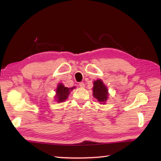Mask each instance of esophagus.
<instances>
[{
	"label": "esophagus",
	"mask_w": 161,
	"mask_h": 161,
	"mask_svg": "<svg viewBox=\"0 0 161 161\" xmlns=\"http://www.w3.org/2000/svg\"><path fill=\"white\" fill-rule=\"evenodd\" d=\"M79 86H80V88H84L85 87V84H84V82H80V84H79Z\"/></svg>",
	"instance_id": "34e87169"
}]
</instances>
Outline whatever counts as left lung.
Masks as SVG:
<instances>
[{
  "label": "left lung",
  "instance_id": "8db88e82",
  "mask_svg": "<svg viewBox=\"0 0 161 161\" xmlns=\"http://www.w3.org/2000/svg\"><path fill=\"white\" fill-rule=\"evenodd\" d=\"M93 95L95 98H96L98 102L102 104H105L107 100L108 93L107 86L104 84L103 81L101 80L94 81L93 87Z\"/></svg>",
  "mask_w": 161,
  "mask_h": 161
}]
</instances>
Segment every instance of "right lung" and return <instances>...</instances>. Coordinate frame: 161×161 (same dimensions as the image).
<instances>
[{
  "label": "right lung",
  "instance_id": "1",
  "mask_svg": "<svg viewBox=\"0 0 161 161\" xmlns=\"http://www.w3.org/2000/svg\"><path fill=\"white\" fill-rule=\"evenodd\" d=\"M75 87L68 88L65 87L62 84H59L56 89V101L57 102H62L65 101L68 97V95L70 94V91L74 89Z\"/></svg>",
  "mask_w": 161,
  "mask_h": 161
}]
</instances>
